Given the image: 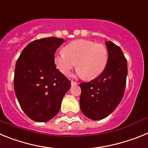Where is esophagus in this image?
<instances>
[{
    "instance_id": "1",
    "label": "esophagus",
    "mask_w": 148,
    "mask_h": 148,
    "mask_svg": "<svg viewBox=\"0 0 148 148\" xmlns=\"http://www.w3.org/2000/svg\"><path fill=\"white\" fill-rule=\"evenodd\" d=\"M77 82H73V81H71V84L72 85H77Z\"/></svg>"
}]
</instances>
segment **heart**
I'll return each mask as SVG.
<instances>
[{
	"label": "heart",
	"mask_w": 148,
	"mask_h": 148,
	"mask_svg": "<svg viewBox=\"0 0 148 148\" xmlns=\"http://www.w3.org/2000/svg\"><path fill=\"white\" fill-rule=\"evenodd\" d=\"M108 60V49L103 44L92 40H76L64 47V52L54 56V63L64 75H68L76 65V74L86 79H93L100 75Z\"/></svg>",
	"instance_id": "1"
}]
</instances>
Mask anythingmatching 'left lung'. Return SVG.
<instances>
[{
    "label": "left lung",
    "instance_id": "left-lung-1",
    "mask_svg": "<svg viewBox=\"0 0 148 148\" xmlns=\"http://www.w3.org/2000/svg\"><path fill=\"white\" fill-rule=\"evenodd\" d=\"M108 52L106 67L100 75L79 84L82 89L80 108L86 117L101 120L108 117L119 103L125 92L127 64L121 48L105 41Z\"/></svg>",
    "mask_w": 148,
    "mask_h": 148
}]
</instances>
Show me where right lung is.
I'll list each match as a JSON object with an SVG mask.
<instances>
[{
  "label": "right lung",
  "mask_w": 148,
  "mask_h": 148,
  "mask_svg": "<svg viewBox=\"0 0 148 148\" xmlns=\"http://www.w3.org/2000/svg\"><path fill=\"white\" fill-rule=\"evenodd\" d=\"M63 38H45L32 41L16 62L14 89L21 108L29 118L45 122L58 114L71 82L56 69L54 55Z\"/></svg>",
  "instance_id": "add662e5"
}]
</instances>
